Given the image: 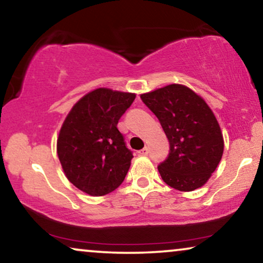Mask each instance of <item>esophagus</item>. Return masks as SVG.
<instances>
[{"label":"esophagus","mask_w":263,"mask_h":263,"mask_svg":"<svg viewBox=\"0 0 263 263\" xmlns=\"http://www.w3.org/2000/svg\"><path fill=\"white\" fill-rule=\"evenodd\" d=\"M148 153H149V149L146 148V146H145V148H143L142 150H139V152H138L139 155H142V156H146V155H148Z\"/></svg>","instance_id":"1"}]
</instances>
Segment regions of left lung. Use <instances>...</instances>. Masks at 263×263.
<instances>
[{
  "mask_svg": "<svg viewBox=\"0 0 263 263\" xmlns=\"http://www.w3.org/2000/svg\"><path fill=\"white\" fill-rule=\"evenodd\" d=\"M141 99L156 115L170 154L157 167L167 185L192 191L207 183L221 160L223 138L219 122L202 97L180 84H171Z\"/></svg>",
  "mask_w": 263,
  "mask_h": 263,
  "instance_id": "1",
  "label": "left lung"
}]
</instances>
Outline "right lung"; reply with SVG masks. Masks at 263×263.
<instances>
[{"label":"right lung","mask_w":263,"mask_h":263,"mask_svg":"<svg viewBox=\"0 0 263 263\" xmlns=\"http://www.w3.org/2000/svg\"><path fill=\"white\" fill-rule=\"evenodd\" d=\"M135 99V93L100 87L65 119L58 156L67 179L85 194L107 195L124 181L134 155L117 126Z\"/></svg>","instance_id":"obj_1"}]
</instances>
